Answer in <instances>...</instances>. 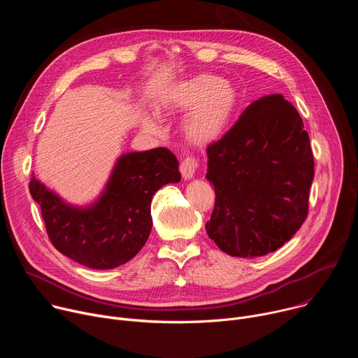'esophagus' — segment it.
<instances>
[{
  "label": "esophagus",
  "mask_w": 358,
  "mask_h": 358,
  "mask_svg": "<svg viewBox=\"0 0 358 358\" xmlns=\"http://www.w3.org/2000/svg\"><path fill=\"white\" fill-rule=\"evenodd\" d=\"M196 169H198L196 160H194V159H191V157H187L185 160H182V163H181V166H180V171H181L182 178H184V180H191V178H194Z\"/></svg>",
  "instance_id": "34e87169"
}]
</instances>
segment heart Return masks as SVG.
I'll list each match as a JSON object with an SVG mask.
<instances>
[{
  "instance_id": "b5f03b06",
  "label": "heart",
  "mask_w": 358,
  "mask_h": 358,
  "mask_svg": "<svg viewBox=\"0 0 358 358\" xmlns=\"http://www.w3.org/2000/svg\"><path fill=\"white\" fill-rule=\"evenodd\" d=\"M238 105V92L228 80L210 73H198L177 80L162 90L157 100L160 115L185 113L182 131L195 145H208L227 130ZM141 127L156 133L160 123L150 115L143 116Z\"/></svg>"
}]
</instances>
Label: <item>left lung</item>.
I'll use <instances>...</instances> for the list:
<instances>
[{
    "mask_svg": "<svg viewBox=\"0 0 358 358\" xmlns=\"http://www.w3.org/2000/svg\"><path fill=\"white\" fill-rule=\"evenodd\" d=\"M207 156L206 177L217 198L206 229L222 252L264 257L299 231L315 163L309 133L282 94L255 100Z\"/></svg>",
    "mask_w": 358,
    "mask_h": 358,
    "instance_id": "left-lung-1",
    "label": "left lung"
}]
</instances>
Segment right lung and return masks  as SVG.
Returning a JSON list of instances; mask_svg holds the SVG:
<instances>
[{
	"label": "right lung",
	"mask_w": 358,
	"mask_h": 358,
	"mask_svg": "<svg viewBox=\"0 0 358 358\" xmlns=\"http://www.w3.org/2000/svg\"><path fill=\"white\" fill-rule=\"evenodd\" d=\"M181 180L178 160L164 147L120 155L100 194L85 206L68 202L35 176L29 192L41 206L54 246L90 269H113L133 259L152 228L151 201Z\"/></svg>",
	"instance_id": "obj_1"
}]
</instances>
